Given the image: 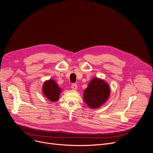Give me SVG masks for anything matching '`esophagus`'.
I'll return each mask as SVG.
<instances>
[{"label":"esophagus","mask_w":153,"mask_h":153,"mask_svg":"<svg viewBox=\"0 0 153 153\" xmlns=\"http://www.w3.org/2000/svg\"><path fill=\"white\" fill-rule=\"evenodd\" d=\"M71 88H72L73 90H76V89H77V85L76 83L72 84V85H71Z\"/></svg>","instance_id":"obj_1"}]
</instances>
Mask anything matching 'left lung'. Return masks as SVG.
<instances>
[{
	"label": "left lung",
	"mask_w": 153,
	"mask_h": 153,
	"mask_svg": "<svg viewBox=\"0 0 153 153\" xmlns=\"http://www.w3.org/2000/svg\"><path fill=\"white\" fill-rule=\"evenodd\" d=\"M110 94L109 85L98 78H94L84 92V101L91 108H97L104 103Z\"/></svg>",
	"instance_id": "obj_1"
}]
</instances>
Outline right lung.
<instances>
[{
    "instance_id": "right-lung-1",
    "label": "right lung",
    "mask_w": 153,
    "mask_h": 153,
    "mask_svg": "<svg viewBox=\"0 0 153 153\" xmlns=\"http://www.w3.org/2000/svg\"><path fill=\"white\" fill-rule=\"evenodd\" d=\"M61 89L58 87L57 83L52 79L45 81L43 85L42 92L49 101L54 102L58 100Z\"/></svg>"
}]
</instances>
